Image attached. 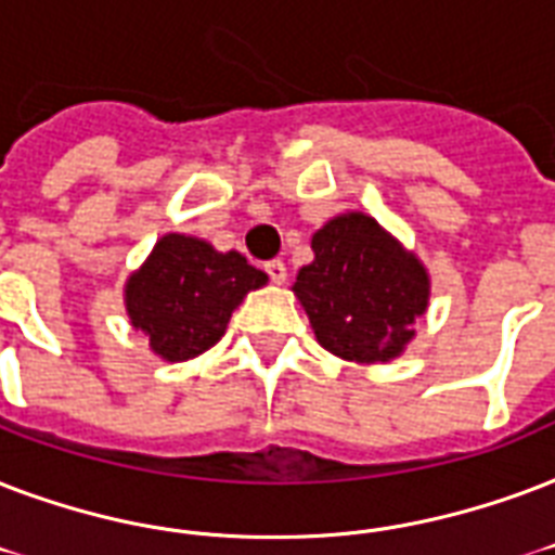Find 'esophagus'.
Here are the masks:
<instances>
[{"label": "esophagus", "instance_id": "34e87169", "mask_svg": "<svg viewBox=\"0 0 555 555\" xmlns=\"http://www.w3.org/2000/svg\"><path fill=\"white\" fill-rule=\"evenodd\" d=\"M266 274H269V281L272 283H286V263L283 260H272V263H266Z\"/></svg>", "mask_w": 555, "mask_h": 555}]
</instances>
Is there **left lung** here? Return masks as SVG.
Returning a JSON list of instances; mask_svg holds the SVG:
<instances>
[{"label": "left lung", "mask_w": 555, "mask_h": 555, "mask_svg": "<svg viewBox=\"0 0 555 555\" xmlns=\"http://www.w3.org/2000/svg\"><path fill=\"white\" fill-rule=\"evenodd\" d=\"M312 255L292 292L318 345L353 364H388L405 353L431 300L423 260L362 210L326 219L312 234Z\"/></svg>", "instance_id": "8db88e82"}]
</instances>
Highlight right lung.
I'll use <instances>...</instances> for the list:
<instances>
[{"instance_id": "obj_1", "label": "right lung", "mask_w": 555, "mask_h": 555, "mask_svg": "<svg viewBox=\"0 0 555 555\" xmlns=\"http://www.w3.org/2000/svg\"><path fill=\"white\" fill-rule=\"evenodd\" d=\"M266 283V272L240 251H217L208 240L170 231L130 272L124 307L162 362H191L225 336L231 312Z\"/></svg>"}]
</instances>
